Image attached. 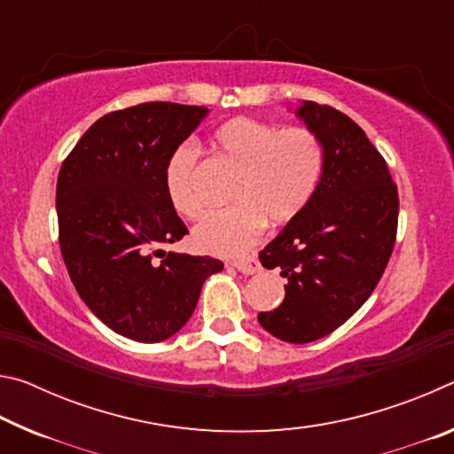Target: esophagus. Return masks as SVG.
<instances>
[{
	"label": "esophagus",
	"instance_id": "esophagus-1",
	"mask_svg": "<svg viewBox=\"0 0 454 454\" xmlns=\"http://www.w3.org/2000/svg\"><path fill=\"white\" fill-rule=\"evenodd\" d=\"M232 266L236 268L238 272H242V274H256V272H260V262H258L254 256H246V258L232 260Z\"/></svg>",
	"mask_w": 454,
	"mask_h": 454
}]
</instances>
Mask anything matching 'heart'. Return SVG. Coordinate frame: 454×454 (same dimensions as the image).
Segmentation results:
<instances>
[{"mask_svg": "<svg viewBox=\"0 0 454 454\" xmlns=\"http://www.w3.org/2000/svg\"><path fill=\"white\" fill-rule=\"evenodd\" d=\"M212 148L236 170L230 198L194 228V244L218 256H234L258 240L266 224L294 220L318 188L325 145L306 126L280 128L256 118H234L216 128ZM200 150L180 144L164 168V186L174 210L196 218L204 210L198 188Z\"/></svg>", "mask_w": 454, "mask_h": 454, "instance_id": "1", "label": "heart"}]
</instances>
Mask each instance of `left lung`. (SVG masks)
Masks as SVG:
<instances>
[{"instance_id": "left-lung-1", "label": "left lung", "mask_w": 454, "mask_h": 454, "mask_svg": "<svg viewBox=\"0 0 454 454\" xmlns=\"http://www.w3.org/2000/svg\"><path fill=\"white\" fill-rule=\"evenodd\" d=\"M306 126L325 145V168L309 206L258 258L288 284L278 309L258 322L284 342L318 340L363 306L393 254L398 190L364 129L333 106L304 102Z\"/></svg>"}]
</instances>
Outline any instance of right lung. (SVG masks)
<instances>
[{"label": "right lung", "mask_w": 454, "mask_h": 454, "mask_svg": "<svg viewBox=\"0 0 454 454\" xmlns=\"http://www.w3.org/2000/svg\"><path fill=\"white\" fill-rule=\"evenodd\" d=\"M208 107L145 102L106 114L59 168V250L88 309L114 333L160 342L186 325L224 264L166 252L188 228L164 186L168 156Z\"/></svg>", "instance_id": "add662e5"}]
</instances>
